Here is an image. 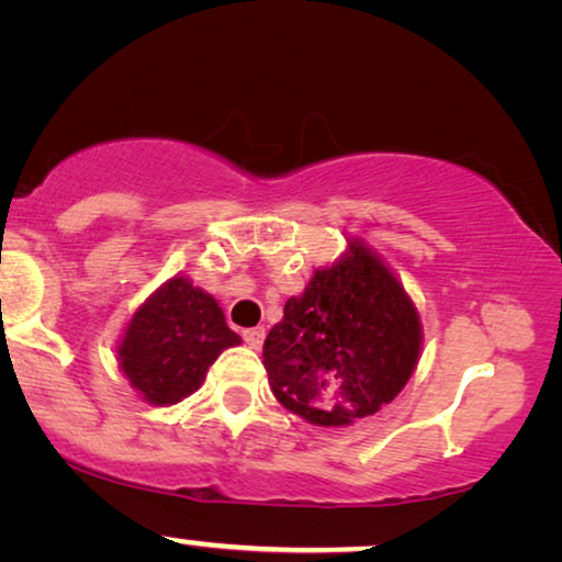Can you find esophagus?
<instances>
[{"instance_id": "1", "label": "esophagus", "mask_w": 562, "mask_h": 562, "mask_svg": "<svg viewBox=\"0 0 562 562\" xmlns=\"http://www.w3.org/2000/svg\"><path fill=\"white\" fill-rule=\"evenodd\" d=\"M243 337L252 350H260V348H263V340H266V329L263 327H250V329H245Z\"/></svg>"}]
</instances>
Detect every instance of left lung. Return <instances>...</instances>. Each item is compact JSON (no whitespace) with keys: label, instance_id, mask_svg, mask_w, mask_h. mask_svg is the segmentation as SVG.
<instances>
[{"label":"left lung","instance_id":"8db88e82","mask_svg":"<svg viewBox=\"0 0 562 562\" xmlns=\"http://www.w3.org/2000/svg\"><path fill=\"white\" fill-rule=\"evenodd\" d=\"M317 268L263 345L273 396L319 427L371 417L406 386L422 350V322L391 268L360 240Z\"/></svg>","mask_w":562,"mask_h":562}]
</instances>
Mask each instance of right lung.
I'll use <instances>...</instances> for the list:
<instances>
[{"label": "right lung", "mask_w": 562, "mask_h": 562, "mask_svg": "<svg viewBox=\"0 0 562 562\" xmlns=\"http://www.w3.org/2000/svg\"><path fill=\"white\" fill-rule=\"evenodd\" d=\"M233 345H240V335L227 327L217 299L187 276H173L127 322L117 363L145 402L168 406L194 394Z\"/></svg>", "instance_id": "add662e5"}]
</instances>
